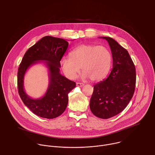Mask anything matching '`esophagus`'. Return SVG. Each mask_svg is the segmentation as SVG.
Returning <instances> with one entry per match:
<instances>
[{"mask_svg":"<svg viewBox=\"0 0 155 155\" xmlns=\"http://www.w3.org/2000/svg\"><path fill=\"white\" fill-rule=\"evenodd\" d=\"M76 85H77V86H78V87H82L84 86V84L81 83H77Z\"/></svg>","mask_w":155,"mask_h":155,"instance_id":"34e87169","label":"esophagus"}]
</instances>
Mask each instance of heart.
<instances>
[{"mask_svg":"<svg viewBox=\"0 0 155 155\" xmlns=\"http://www.w3.org/2000/svg\"><path fill=\"white\" fill-rule=\"evenodd\" d=\"M71 57L61 61L62 71L71 80L75 79L81 68L83 78L99 81L106 77L112 64V54L101 45L82 44L71 53Z\"/></svg>","mask_w":155,"mask_h":155,"instance_id":"1","label":"heart"}]
</instances>
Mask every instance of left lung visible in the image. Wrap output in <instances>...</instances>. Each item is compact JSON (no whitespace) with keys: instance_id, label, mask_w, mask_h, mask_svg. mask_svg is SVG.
<instances>
[{"instance_id":"8db88e82","label":"left lung","mask_w":155,"mask_h":155,"mask_svg":"<svg viewBox=\"0 0 155 155\" xmlns=\"http://www.w3.org/2000/svg\"><path fill=\"white\" fill-rule=\"evenodd\" d=\"M105 39L111 49L113 68L109 76L94 85L90 107L97 117H113L126 107L133 96L136 82V68L128 51L114 38Z\"/></svg>"}]
</instances>
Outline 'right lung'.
I'll return each instance as SVG.
<instances>
[{
    "mask_svg": "<svg viewBox=\"0 0 155 155\" xmlns=\"http://www.w3.org/2000/svg\"><path fill=\"white\" fill-rule=\"evenodd\" d=\"M69 43L64 39L45 36L26 52L18 71V88L25 105L35 115L48 119L60 116L67 107L68 94L76 83L60 74V61L68 49ZM43 63L48 68L49 84L44 96L38 99L29 97L24 89L27 71L37 63Z\"/></svg>",
    "mask_w": 155,
    "mask_h": 155,
    "instance_id": "add662e5",
    "label": "right lung"
}]
</instances>
